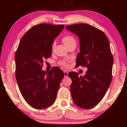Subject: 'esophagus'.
Here are the masks:
<instances>
[{
	"mask_svg": "<svg viewBox=\"0 0 127 127\" xmlns=\"http://www.w3.org/2000/svg\"><path fill=\"white\" fill-rule=\"evenodd\" d=\"M64 76H65V77H67V75H68V72H66V71H64Z\"/></svg>",
	"mask_w": 127,
	"mask_h": 127,
	"instance_id": "esophagus-1",
	"label": "esophagus"
}]
</instances>
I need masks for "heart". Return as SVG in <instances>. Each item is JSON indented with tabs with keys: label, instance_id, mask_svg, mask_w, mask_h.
Here are the masks:
<instances>
[{
	"label": "heart",
	"instance_id": "obj_1",
	"mask_svg": "<svg viewBox=\"0 0 127 127\" xmlns=\"http://www.w3.org/2000/svg\"><path fill=\"white\" fill-rule=\"evenodd\" d=\"M62 41H63L64 44L67 47L71 46V45L76 44V39L73 36L70 35V34H67V35L64 36L63 38H62ZM54 47V43H53V44H52V48H53ZM60 64L62 66H63L64 67H66L68 66V64H67V62L66 61H62L60 62Z\"/></svg>",
	"mask_w": 127,
	"mask_h": 127
}]
</instances>
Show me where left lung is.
I'll list each match as a JSON object with an SVG mask.
<instances>
[{
  "instance_id": "obj_1",
  "label": "left lung",
  "mask_w": 127,
  "mask_h": 127,
  "mask_svg": "<svg viewBox=\"0 0 127 127\" xmlns=\"http://www.w3.org/2000/svg\"><path fill=\"white\" fill-rule=\"evenodd\" d=\"M66 28L80 40L76 66L88 69L84 76L74 72L68 73L72 81L73 100L81 108H93L105 96L112 81L113 57L109 39L102 31L88 24H74Z\"/></svg>"
}]
</instances>
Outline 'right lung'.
I'll list each match as a JSON object with an SVG mask.
<instances>
[{
	"label": "right lung",
	"mask_w": 127,
	"mask_h": 127,
	"mask_svg": "<svg viewBox=\"0 0 127 127\" xmlns=\"http://www.w3.org/2000/svg\"><path fill=\"white\" fill-rule=\"evenodd\" d=\"M64 27L50 24L33 26L22 36L15 53L19 89L25 101L35 109L47 108L54 103L64 77L58 67L48 72L42 70L43 60L51 57L54 40Z\"/></svg>",
	"instance_id": "add662e5"
}]
</instances>
